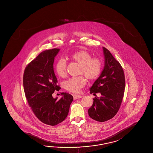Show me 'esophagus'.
<instances>
[{"instance_id": "1", "label": "esophagus", "mask_w": 153, "mask_h": 153, "mask_svg": "<svg viewBox=\"0 0 153 153\" xmlns=\"http://www.w3.org/2000/svg\"><path fill=\"white\" fill-rule=\"evenodd\" d=\"M82 96H81V95H74V100L79 99H80V98H82Z\"/></svg>"}]
</instances>
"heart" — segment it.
Segmentation results:
<instances>
[{
  "label": "heart",
  "instance_id": "obj_1",
  "mask_svg": "<svg viewBox=\"0 0 153 153\" xmlns=\"http://www.w3.org/2000/svg\"><path fill=\"white\" fill-rule=\"evenodd\" d=\"M71 59L79 64V74L85 76L88 79L93 80L97 79L102 70V62L98 58H92L88 52L81 50L71 54ZM67 61L63 58H60L56 62L55 71L58 76L65 77L67 74ZM82 75L72 77L64 83L65 88L72 93H78L85 86L86 79Z\"/></svg>",
  "mask_w": 153,
  "mask_h": 153
}]
</instances>
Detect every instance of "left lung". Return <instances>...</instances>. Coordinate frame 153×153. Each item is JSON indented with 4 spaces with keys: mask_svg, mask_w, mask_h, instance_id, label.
Returning <instances> with one entry per match:
<instances>
[{
    "mask_svg": "<svg viewBox=\"0 0 153 153\" xmlns=\"http://www.w3.org/2000/svg\"><path fill=\"white\" fill-rule=\"evenodd\" d=\"M105 66L99 77L90 88V94L96 96L88 110L92 119L104 122L114 117L119 111L124 97L125 79L120 63L110 52L103 47ZM97 93L102 95L99 98Z\"/></svg>",
    "mask_w": 153,
    "mask_h": 153,
    "instance_id": "8db88e82",
    "label": "left lung"
}]
</instances>
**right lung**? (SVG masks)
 I'll return each mask as SVG.
<instances>
[{
    "label": "right lung",
    "mask_w": 153,
    "mask_h": 153,
    "mask_svg": "<svg viewBox=\"0 0 153 153\" xmlns=\"http://www.w3.org/2000/svg\"><path fill=\"white\" fill-rule=\"evenodd\" d=\"M59 51L53 48L42 52L29 63L23 74L25 95L34 114L43 123L54 126L68 115L74 97L67 92L57 100L52 94L59 91L57 79L53 70L54 57Z\"/></svg>",
    "instance_id": "obj_1"
}]
</instances>
